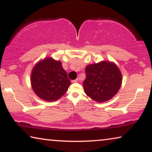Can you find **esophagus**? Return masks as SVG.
<instances>
[{
  "label": "esophagus",
  "mask_w": 152,
  "mask_h": 152,
  "mask_svg": "<svg viewBox=\"0 0 152 152\" xmlns=\"http://www.w3.org/2000/svg\"><path fill=\"white\" fill-rule=\"evenodd\" d=\"M78 79H75V80H72V83H77L78 82Z\"/></svg>",
  "instance_id": "obj_1"
}]
</instances>
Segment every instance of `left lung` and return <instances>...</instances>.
<instances>
[{
  "instance_id": "left-lung-1",
  "label": "left lung",
  "mask_w": 152,
  "mask_h": 152,
  "mask_svg": "<svg viewBox=\"0 0 152 152\" xmlns=\"http://www.w3.org/2000/svg\"><path fill=\"white\" fill-rule=\"evenodd\" d=\"M86 78L83 82L86 94L97 102L111 99L120 90L122 74L115 63L102 61L89 64L86 68Z\"/></svg>"
}]
</instances>
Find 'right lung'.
I'll return each instance as SVG.
<instances>
[{
    "label": "right lung",
    "mask_w": 152,
    "mask_h": 152,
    "mask_svg": "<svg viewBox=\"0 0 152 152\" xmlns=\"http://www.w3.org/2000/svg\"><path fill=\"white\" fill-rule=\"evenodd\" d=\"M30 81L35 94L46 102L59 99L71 85L61 62L51 58H44L34 66Z\"/></svg>",
    "instance_id": "right-lung-1"
}]
</instances>
